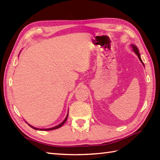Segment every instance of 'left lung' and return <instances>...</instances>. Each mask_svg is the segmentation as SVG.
<instances>
[{
    "label": "left lung",
    "instance_id": "left-lung-1",
    "mask_svg": "<svg viewBox=\"0 0 160 160\" xmlns=\"http://www.w3.org/2000/svg\"><path fill=\"white\" fill-rule=\"evenodd\" d=\"M132 48H133V51L135 52V53H136L137 55H138V58H139V59H140V60L141 61L142 63L143 64V62H142V60L141 58H140V53H139V52H138V47H137L136 46L132 45Z\"/></svg>",
    "mask_w": 160,
    "mask_h": 160
}]
</instances>
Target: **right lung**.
<instances>
[{"mask_svg": "<svg viewBox=\"0 0 160 160\" xmlns=\"http://www.w3.org/2000/svg\"><path fill=\"white\" fill-rule=\"evenodd\" d=\"M68 115H69V113L67 114V117H66V118L64 119V120L62 122V123L61 124H60L59 125H58V126H56V127H53V128H47V129H38V128H34V127H32L31 125H29L30 127H31L32 128H34V129H38V130H42V131H51V130H54V129H57V128H60V127H62V126L65 123V122L67 121V117H68Z\"/></svg>", "mask_w": 160, "mask_h": 160, "instance_id": "right-lung-1", "label": "right lung"}]
</instances>
